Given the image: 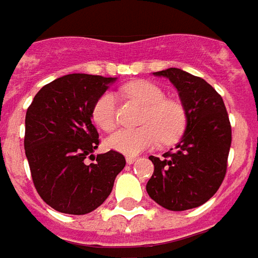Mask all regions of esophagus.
Listing matches in <instances>:
<instances>
[{"label": "esophagus", "mask_w": 258, "mask_h": 258, "mask_svg": "<svg viewBox=\"0 0 258 258\" xmlns=\"http://www.w3.org/2000/svg\"><path fill=\"white\" fill-rule=\"evenodd\" d=\"M136 160H138L136 157H126V162L127 164H133V162H136Z\"/></svg>", "instance_id": "esophagus-1"}]
</instances>
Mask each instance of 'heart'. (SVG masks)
<instances>
[{
  "instance_id": "b5f03b06",
  "label": "heart",
  "mask_w": 258,
  "mask_h": 258,
  "mask_svg": "<svg viewBox=\"0 0 258 258\" xmlns=\"http://www.w3.org/2000/svg\"><path fill=\"white\" fill-rule=\"evenodd\" d=\"M122 91L146 107L142 118L143 126L120 129L111 135L105 140V146L109 150L133 157L154 147L161 139L165 143H172L180 138L186 127V111L182 104L165 98L164 91L147 80L131 82L122 87ZM91 115L100 129L105 132L114 129L115 96L111 91H105L97 98Z\"/></svg>"
}]
</instances>
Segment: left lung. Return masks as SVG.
<instances>
[{"label":"left lung","mask_w":258,"mask_h":258,"mask_svg":"<svg viewBox=\"0 0 258 258\" xmlns=\"http://www.w3.org/2000/svg\"><path fill=\"white\" fill-rule=\"evenodd\" d=\"M178 90L186 111V127L173 151L164 158L150 155L154 173L146 184L161 207L184 211L199 207L217 193L225 178L232 131L225 104L213 86L178 68L154 72Z\"/></svg>","instance_id":"obj_1"}]
</instances>
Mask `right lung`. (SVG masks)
<instances>
[{
    "label": "right lung",
    "instance_id": "right-lung-1",
    "mask_svg": "<svg viewBox=\"0 0 258 258\" xmlns=\"http://www.w3.org/2000/svg\"><path fill=\"white\" fill-rule=\"evenodd\" d=\"M116 78L72 74L41 87L27 108L25 153L40 197L56 211L83 215L100 207L112 190L125 157L93 153L98 132L91 123L97 98ZM90 156L96 161L87 166Z\"/></svg>",
    "mask_w": 258,
    "mask_h": 258
}]
</instances>
